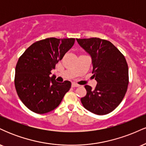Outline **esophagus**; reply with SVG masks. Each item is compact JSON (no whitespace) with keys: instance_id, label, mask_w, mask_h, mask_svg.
I'll return each mask as SVG.
<instances>
[{"instance_id":"obj_1","label":"esophagus","mask_w":146,"mask_h":146,"mask_svg":"<svg viewBox=\"0 0 146 146\" xmlns=\"http://www.w3.org/2000/svg\"><path fill=\"white\" fill-rule=\"evenodd\" d=\"M78 86H80V85L78 84H76L75 82L72 83V87H73V88H74V87H78Z\"/></svg>"}]
</instances>
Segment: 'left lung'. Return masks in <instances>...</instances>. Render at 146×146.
Masks as SVG:
<instances>
[{"label": "left lung", "mask_w": 146, "mask_h": 146, "mask_svg": "<svg viewBox=\"0 0 146 146\" xmlns=\"http://www.w3.org/2000/svg\"><path fill=\"white\" fill-rule=\"evenodd\" d=\"M92 58L93 77L96 87L86 85L82 105L99 115L110 113L124 98L129 82L128 67L125 57L115 45L98 38L76 39Z\"/></svg>", "instance_id": "1"}]
</instances>
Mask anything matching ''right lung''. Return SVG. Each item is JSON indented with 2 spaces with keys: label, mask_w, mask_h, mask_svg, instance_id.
<instances>
[{
  "label": "right lung",
  "mask_w": 146,
  "mask_h": 146,
  "mask_svg": "<svg viewBox=\"0 0 146 146\" xmlns=\"http://www.w3.org/2000/svg\"><path fill=\"white\" fill-rule=\"evenodd\" d=\"M74 42L75 38H46L31 44L19 58L15 70V87L30 110L44 114L54 110L71 88V82H58L49 75Z\"/></svg>",
  "instance_id": "add662e5"
}]
</instances>
